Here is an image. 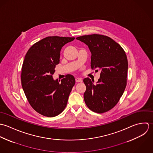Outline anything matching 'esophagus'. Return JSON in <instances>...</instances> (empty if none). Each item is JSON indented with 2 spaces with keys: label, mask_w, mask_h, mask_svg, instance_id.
<instances>
[{
  "label": "esophagus",
  "mask_w": 153,
  "mask_h": 153,
  "mask_svg": "<svg viewBox=\"0 0 153 153\" xmlns=\"http://www.w3.org/2000/svg\"><path fill=\"white\" fill-rule=\"evenodd\" d=\"M82 78H79V77H76V82H82Z\"/></svg>",
  "instance_id": "obj_1"
}]
</instances>
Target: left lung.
Wrapping results in <instances>:
<instances>
[{
	"mask_svg": "<svg viewBox=\"0 0 153 153\" xmlns=\"http://www.w3.org/2000/svg\"><path fill=\"white\" fill-rule=\"evenodd\" d=\"M77 39L86 44L91 52L92 69L100 71L96 84L89 77L84 100L92 111L102 114L112 109L119 102L126 86L128 60L121 46L110 37L99 34L80 36Z\"/></svg>",
	"mask_w": 153,
	"mask_h": 153,
	"instance_id": "obj_1",
	"label": "left lung"
}]
</instances>
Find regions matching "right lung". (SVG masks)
Returning <instances> with one entry per match:
<instances>
[{"mask_svg": "<svg viewBox=\"0 0 153 153\" xmlns=\"http://www.w3.org/2000/svg\"><path fill=\"white\" fill-rule=\"evenodd\" d=\"M74 38L48 36L35 43L26 54L22 67V86L32 108L42 115L56 117L66 107L75 79L67 74L60 81L54 80L52 76L60 62L61 48Z\"/></svg>", "mask_w": 153, "mask_h": 153, "instance_id": "obj_1", "label": "right lung"}]
</instances>
